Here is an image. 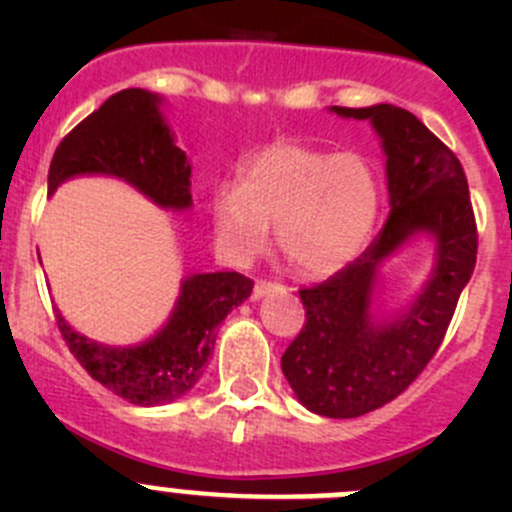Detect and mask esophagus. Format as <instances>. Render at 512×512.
Masks as SVG:
<instances>
[{"mask_svg":"<svg viewBox=\"0 0 512 512\" xmlns=\"http://www.w3.org/2000/svg\"><path fill=\"white\" fill-rule=\"evenodd\" d=\"M272 292H287V287L280 285V282H272V280H257L252 297L260 299V297H265V294H272Z\"/></svg>","mask_w":512,"mask_h":512,"instance_id":"esophagus-1","label":"esophagus"}]
</instances>
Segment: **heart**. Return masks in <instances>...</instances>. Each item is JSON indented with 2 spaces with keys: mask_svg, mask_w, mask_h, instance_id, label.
<instances>
[{
  "mask_svg": "<svg viewBox=\"0 0 512 512\" xmlns=\"http://www.w3.org/2000/svg\"><path fill=\"white\" fill-rule=\"evenodd\" d=\"M379 205V178L366 158L275 143L242 165L237 185L215 190L213 225L235 262L260 255L270 225H277V245L289 265L327 277L364 250Z\"/></svg>",
  "mask_w": 512,
  "mask_h": 512,
  "instance_id": "1",
  "label": "heart"
}]
</instances>
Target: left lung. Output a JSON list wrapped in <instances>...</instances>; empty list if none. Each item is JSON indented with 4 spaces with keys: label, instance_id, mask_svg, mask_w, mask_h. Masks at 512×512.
<instances>
[{
    "label": "left lung",
    "instance_id": "8db88e82",
    "mask_svg": "<svg viewBox=\"0 0 512 512\" xmlns=\"http://www.w3.org/2000/svg\"><path fill=\"white\" fill-rule=\"evenodd\" d=\"M332 111L374 123L386 151L391 213L356 260L299 289L307 319L282 354V371L309 411L354 418L404 394L436 356L476 267L478 227L461 160L414 113L391 103ZM421 229L437 235L432 280L404 318L376 325L368 314L375 267Z\"/></svg>",
    "mask_w": 512,
    "mask_h": 512
}]
</instances>
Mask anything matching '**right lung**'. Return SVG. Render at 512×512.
Returning <instances> with one entry per match:
<instances>
[{
    "label": "right lung",
    "instance_id": "right-lung-1",
    "mask_svg": "<svg viewBox=\"0 0 512 512\" xmlns=\"http://www.w3.org/2000/svg\"><path fill=\"white\" fill-rule=\"evenodd\" d=\"M160 98L123 89L71 128L49 165V193L64 180L106 173L128 180L163 208H190V165L158 111ZM255 282L240 272H208L183 282L163 329L138 347H103L76 334L61 314L56 327L91 379L136 406L180 399L203 376L220 322L250 297Z\"/></svg>",
    "mask_w": 512,
    "mask_h": 512
}]
</instances>
